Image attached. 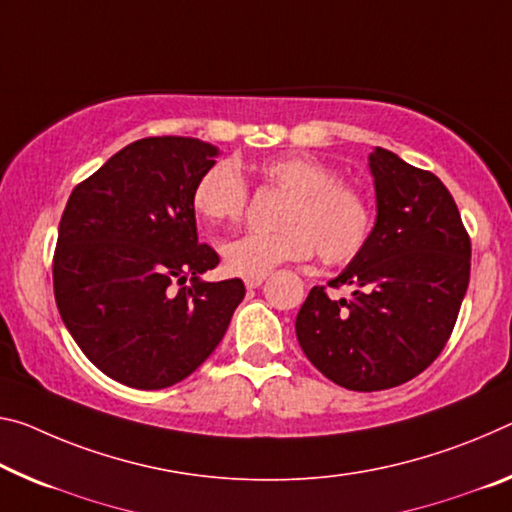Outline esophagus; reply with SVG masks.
<instances>
[{
    "label": "esophagus",
    "mask_w": 512,
    "mask_h": 512,
    "mask_svg": "<svg viewBox=\"0 0 512 512\" xmlns=\"http://www.w3.org/2000/svg\"><path fill=\"white\" fill-rule=\"evenodd\" d=\"M264 280H266V273H262V275H248V278H246V287H248V289H257L259 285H262Z\"/></svg>",
    "instance_id": "1"
}]
</instances>
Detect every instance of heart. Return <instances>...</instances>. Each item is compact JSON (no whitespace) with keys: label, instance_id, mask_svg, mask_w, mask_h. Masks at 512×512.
<instances>
[{"label":"heart","instance_id":"1","mask_svg":"<svg viewBox=\"0 0 512 512\" xmlns=\"http://www.w3.org/2000/svg\"><path fill=\"white\" fill-rule=\"evenodd\" d=\"M257 180L287 191L273 232H248L223 243L225 269L262 275L285 262L316 253L326 264H346L360 255L373 232V207L360 186L339 180L335 168L310 154H282L257 166ZM250 189L232 161H216L193 186L191 207L207 225L239 223Z\"/></svg>","mask_w":512,"mask_h":512}]
</instances>
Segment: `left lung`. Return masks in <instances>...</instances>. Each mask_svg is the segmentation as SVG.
Returning a JSON list of instances; mask_svg holds the SVG:
<instances>
[{
    "instance_id": "left-lung-1",
    "label": "left lung",
    "mask_w": 512,
    "mask_h": 512,
    "mask_svg": "<svg viewBox=\"0 0 512 512\" xmlns=\"http://www.w3.org/2000/svg\"><path fill=\"white\" fill-rule=\"evenodd\" d=\"M378 218L369 243L332 289L312 287L296 337L316 369L339 387L378 392L419 376L456 326L472 269V241L449 189L431 170L394 152L369 154Z\"/></svg>"
}]
</instances>
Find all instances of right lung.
<instances>
[{"instance_id":"1","label":"right lung","mask_w":512,"mask_h":512,"mask_svg":"<svg viewBox=\"0 0 512 512\" xmlns=\"http://www.w3.org/2000/svg\"><path fill=\"white\" fill-rule=\"evenodd\" d=\"M216 154L189 136L134 141L79 182L63 209L56 307L86 358L127 387L191 376L246 296L239 278L200 280L221 259L198 243L191 193Z\"/></svg>"}]
</instances>
